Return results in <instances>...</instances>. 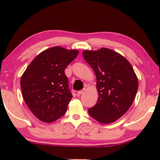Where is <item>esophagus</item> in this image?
<instances>
[{
	"mask_svg": "<svg viewBox=\"0 0 160 160\" xmlns=\"http://www.w3.org/2000/svg\"><path fill=\"white\" fill-rule=\"evenodd\" d=\"M84 90H80V91H78L77 92V95L79 96V95H82L83 93H84Z\"/></svg>",
	"mask_w": 160,
	"mask_h": 160,
	"instance_id": "obj_1",
	"label": "esophagus"
}]
</instances>
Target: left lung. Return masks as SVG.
<instances>
[{"label": "left lung", "mask_w": 160, "mask_h": 160, "mask_svg": "<svg viewBox=\"0 0 160 160\" xmlns=\"http://www.w3.org/2000/svg\"><path fill=\"white\" fill-rule=\"evenodd\" d=\"M83 57L95 71L98 91L89 114L100 123H112L132 106L138 88L136 74L125 58L107 48L85 50Z\"/></svg>", "instance_id": "left-lung-1"}]
</instances>
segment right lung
I'll return each instance as SVG.
<instances>
[{"label":"right lung","instance_id":"obj_1","mask_svg":"<svg viewBox=\"0 0 160 160\" xmlns=\"http://www.w3.org/2000/svg\"><path fill=\"white\" fill-rule=\"evenodd\" d=\"M78 54V50L49 48L37 55L22 76L23 99L41 121L54 122L66 112L73 95L65 69Z\"/></svg>","mask_w":160,"mask_h":160}]
</instances>
